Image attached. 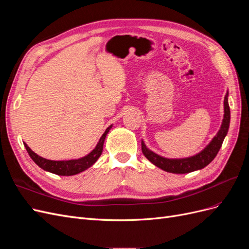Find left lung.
<instances>
[{
	"label": "left lung",
	"mask_w": 249,
	"mask_h": 249,
	"mask_svg": "<svg viewBox=\"0 0 249 249\" xmlns=\"http://www.w3.org/2000/svg\"><path fill=\"white\" fill-rule=\"evenodd\" d=\"M230 118H231V111L228 103V93L224 97V116L222 120V124L219 132L217 133L213 140L210 142V144L200 152L199 154L195 155L190 158H185V159H167L163 158L159 155L153 153L149 150L143 142H141V149L142 153L147 159L152 162L157 167H159L167 172L171 173H188L195 170L201 169L206 167L214 160V158L217 156L218 152L222 145L224 137L227 136L229 126H230Z\"/></svg>",
	"instance_id": "left-lung-1"
}]
</instances>
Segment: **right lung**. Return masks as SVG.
Segmentation results:
<instances>
[{
    "label": "right lung",
    "instance_id": "obj_1",
    "mask_svg": "<svg viewBox=\"0 0 249 249\" xmlns=\"http://www.w3.org/2000/svg\"><path fill=\"white\" fill-rule=\"evenodd\" d=\"M111 127H112V125H110L108 129L105 131L99 143H97V145L95 146V148L92 150L91 153L87 155L86 157L81 158V159H78V160H70V161L47 160V159H44V158L36 155L34 152H32L31 148H30L26 144V143H24V144H25V147L27 149L29 156L31 157V159L37 165H38L40 168L47 170V171H50L52 173H55V175H58V176H73V175H77V173H80L82 171H84L85 169L89 168L91 165H93L95 163V161L97 159H99V157L101 156V154L103 152L105 138H106V135L108 134Z\"/></svg>",
    "mask_w": 249,
    "mask_h": 249
}]
</instances>
